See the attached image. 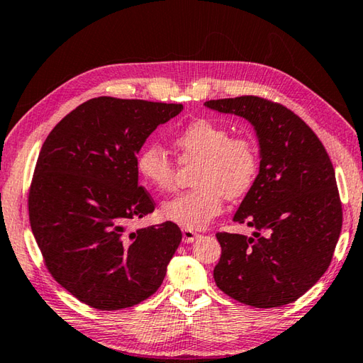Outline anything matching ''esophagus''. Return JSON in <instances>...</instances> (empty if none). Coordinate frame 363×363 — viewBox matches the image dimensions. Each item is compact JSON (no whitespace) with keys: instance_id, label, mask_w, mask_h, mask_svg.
<instances>
[{"instance_id":"34e87169","label":"esophagus","mask_w":363,"mask_h":363,"mask_svg":"<svg viewBox=\"0 0 363 363\" xmlns=\"http://www.w3.org/2000/svg\"><path fill=\"white\" fill-rule=\"evenodd\" d=\"M182 233H183V242H184V244L194 242V240L199 238L197 233L192 231V230H186V228H184Z\"/></svg>"}]
</instances>
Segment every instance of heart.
I'll return each mask as SVG.
<instances>
[{"label": "heart", "mask_w": 363, "mask_h": 363, "mask_svg": "<svg viewBox=\"0 0 363 363\" xmlns=\"http://www.w3.org/2000/svg\"><path fill=\"white\" fill-rule=\"evenodd\" d=\"M182 161L200 160L192 183L161 205L163 219L186 230H202L222 211L223 196L236 199L252 184L257 154L247 136H231L225 125L199 118L174 136ZM136 171L157 191H169L175 182V164L158 144H147L136 157Z\"/></svg>", "instance_id": "obj_1"}]
</instances>
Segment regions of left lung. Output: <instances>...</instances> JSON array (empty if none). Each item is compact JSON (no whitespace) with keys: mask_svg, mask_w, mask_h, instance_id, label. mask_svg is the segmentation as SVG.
Instances as JSON below:
<instances>
[{"mask_svg":"<svg viewBox=\"0 0 363 363\" xmlns=\"http://www.w3.org/2000/svg\"><path fill=\"white\" fill-rule=\"evenodd\" d=\"M247 119L259 143V174L233 220L253 236L217 233V287L253 308L298 300L331 264L342 231L335 172L312 128L281 104L257 96L205 102Z\"/></svg>","mask_w":363,"mask_h":363,"instance_id":"obj_1","label":"left lung"}]
</instances>
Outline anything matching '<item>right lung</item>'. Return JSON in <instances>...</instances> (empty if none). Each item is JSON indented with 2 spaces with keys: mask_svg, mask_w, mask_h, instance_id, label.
I'll return each instance as SVG.
<instances>
[{
  "mask_svg": "<svg viewBox=\"0 0 363 363\" xmlns=\"http://www.w3.org/2000/svg\"><path fill=\"white\" fill-rule=\"evenodd\" d=\"M182 104L101 96L48 135L29 191V220L48 270L77 300L99 311L132 308L154 295L182 242L179 225L135 231L155 209L138 183L136 155Z\"/></svg>",
  "mask_w": 363,
  "mask_h": 363,
  "instance_id": "1",
  "label": "right lung"
}]
</instances>
